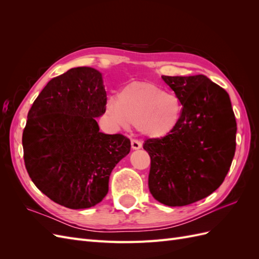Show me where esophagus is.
<instances>
[{
    "instance_id": "34e87169",
    "label": "esophagus",
    "mask_w": 259,
    "mask_h": 259,
    "mask_svg": "<svg viewBox=\"0 0 259 259\" xmlns=\"http://www.w3.org/2000/svg\"><path fill=\"white\" fill-rule=\"evenodd\" d=\"M131 145H132V148L133 149H140L142 148V143L139 142V140H137V139H132L131 140Z\"/></svg>"
}]
</instances>
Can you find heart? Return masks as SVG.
<instances>
[{
    "instance_id": "obj_1",
    "label": "heart",
    "mask_w": 259,
    "mask_h": 259,
    "mask_svg": "<svg viewBox=\"0 0 259 259\" xmlns=\"http://www.w3.org/2000/svg\"><path fill=\"white\" fill-rule=\"evenodd\" d=\"M106 114L115 126H137L151 138H161L174 132L182 121L183 104L174 93L153 83L134 82L125 86L106 105Z\"/></svg>"
}]
</instances>
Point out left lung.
<instances>
[{
	"mask_svg": "<svg viewBox=\"0 0 259 259\" xmlns=\"http://www.w3.org/2000/svg\"><path fill=\"white\" fill-rule=\"evenodd\" d=\"M162 79L182 101L183 116L170 134L145 142L148 186L162 204L184 206L223 184L236 152L237 122L228 93L205 75Z\"/></svg>",
	"mask_w": 259,
	"mask_h": 259,
	"instance_id": "left-lung-1",
	"label": "left lung"
}]
</instances>
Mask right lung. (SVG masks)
Here are the masks:
<instances>
[{"label": "right lung", "mask_w": 259, "mask_h": 259, "mask_svg": "<svg viewBox=\"0 0 259 259\" xmlns=\"http://www.w3.org/2000/svg\"><path fill=\"white\" fill-rule=\"evenodd\" d=\"M103 76L77 67L52 79L36 97L22 133L23 160L33 184L68 208H89L103 200L114 166L127 155L122 134L99 132L106 112Z\"/></svg>", "instance_id": "1"}]
</instances>
